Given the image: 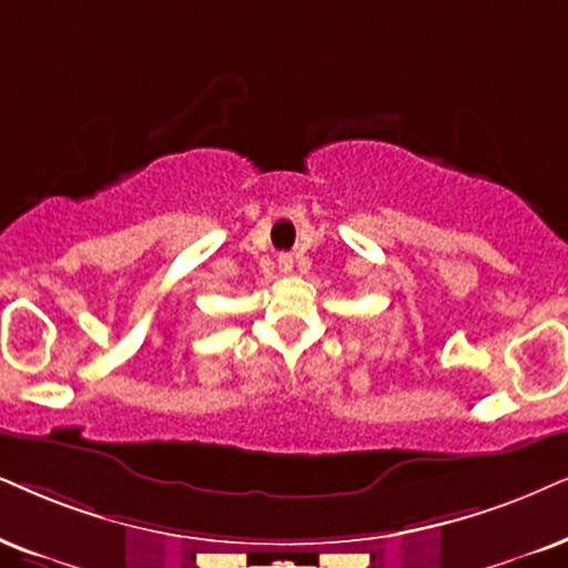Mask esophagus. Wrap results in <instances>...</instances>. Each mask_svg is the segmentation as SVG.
Masks as SVG:
<instances>
[{"instance_id":"34e87169","label":"esophagus","mask_w":568,"mask_h":568,"mask_svg":"<svg viewBox=\"0 0 568 568\" xmlns=\"http://www.w3.org/2000/svg\"><path fill=\"white\" fill-rule=\"evenodd\" d=\"M277 267H280V272H291L293 270V260L288 254H280L277 256Z\"/></svg>"}]
</instances>
